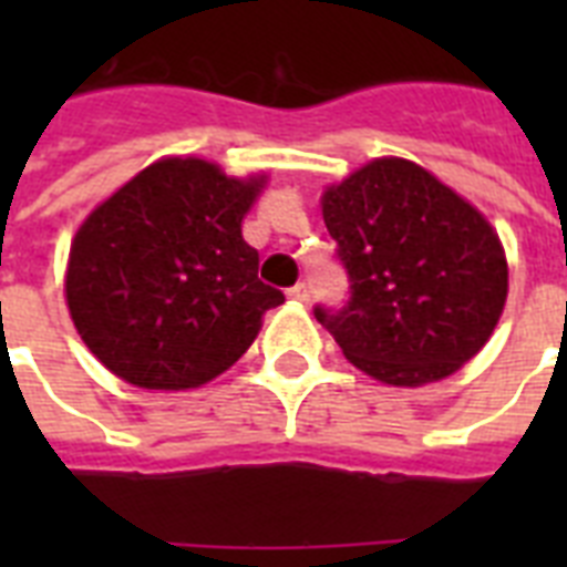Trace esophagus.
I'll use <instances>...</instances> for the list:
<instances>
[{
    "label": "esophagus",
    "instance_id": "1",
    "mask_svg": "<svg viewBox=\"0 0 567 567\" xmlns=\"http://www.w3.org/2000/svg\"><path fill=\"white\" fill-rule=\"evenodd\" d=\"M288 297H291V300L293 302H309V297H311V293H309V285H293V288H291V291H288Z\"/></svg>",
    "mask_w": 567,
    "mask_h": 567
}]
</instances>
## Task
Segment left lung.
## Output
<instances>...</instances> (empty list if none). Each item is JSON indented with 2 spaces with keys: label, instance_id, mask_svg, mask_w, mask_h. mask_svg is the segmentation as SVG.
Masks as SVG:
<instances>
[{
  "label": "left lung",
  "instance_id": "obj_1",
  "mask_svg": "<svg viewBox=\"0 0 567 567\" xmlns=\"http://www.w3.org/2000/svg\"><path fill=\"white\" fill-rule=\"evenodd\" d=\"M320 212L350 276L341 311H315L347 362L382 385L447 379L492 338L509 293L501 235L426 167L382 155L327 185Z\"/></svg>",
  "mask_w": 567,
  "mask_h": 567
}]
</instances>
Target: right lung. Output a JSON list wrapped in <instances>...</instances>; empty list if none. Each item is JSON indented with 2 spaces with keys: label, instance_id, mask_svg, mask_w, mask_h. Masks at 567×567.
Returning <instances> with one entry per match:
<instances>
[{
  "label": "right lung",
  "instance_id": "obj_1",
  "mask_svg": "<svg viewBox=\"0 0 567 567\" xmlns=\"http://www.w3.org/2000/svg\"><path fill=\"white\" fill-rule=\"evenodd\" d=\"M267 173L229 176L199 155H164L75 229L64 297L84 347L146 391H190L229 371L282 291L258 279L240 235Z\"/></svg>",
  "mask_w": 567,
  "mask_h": 567
}]
</instances>
